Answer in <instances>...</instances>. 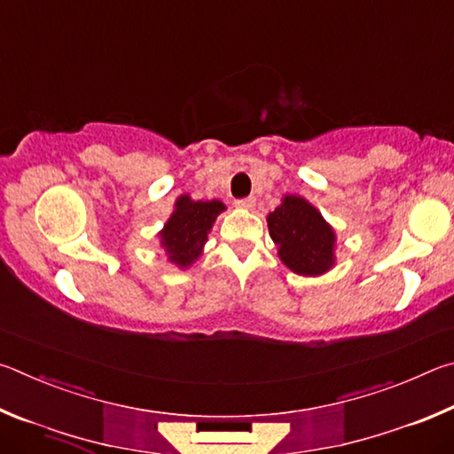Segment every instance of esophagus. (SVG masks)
<instances>
[{
  "label": "esophagus",
  "mask_w": 454,
  "mask_h": 454,
  "mask_svg": "<svg viewBox=\"0 0 454 454\" xmlns=\"http://www.w3.org/2000/svg\"><path fill=\"white\" fill-rule=\"evenodd\" d=\"M254 202H256V200L252 198V196H248V198H238L234 204H236L240 210H252V208H254Z\"/></svg>",
  "instance_id": "34e87169"
}]
</instances>
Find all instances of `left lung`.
I'll return each instance as SVG.
<instances>
[{"label":"left lung","mask_w":454,"mask_h":454,"mask_svg":"<svg viewBox=\"0 0 454 454\" xmlns=\"http://www.w3.org/2000/svg\"><path fill=\"white\" fill-rule=\"evenodd\" d=\"M266 220L278 256L292 272L320 276L334 266V230L309 200L284 196Z\"/></svg>","instance_id":"8db88e82"}]
</instances>
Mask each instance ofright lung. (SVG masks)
Wrapping results in <instances>:
<instances>
[{"mask_svg":"<svg viewBox=\"0 0 454 454\" xmlns=\"http://www.w3.org/2000/svg\"><path fill=\"white\" fill-rule=\"evenodd\" d=\"M226 206L220 200L194 202L190 196H180L176 200L172 216L160 232V244L166 250L168 260L180 268H188L202 256V248L208 240V232L216 222L218 214L224 212Z\"/></svg>","mask_w":454,"mask_h":454,"instance_id":"obj_1","label":"right lung"}]
</instances>
